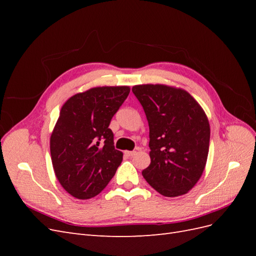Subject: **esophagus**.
<instances>
[{
    "instance_id": "esophagus-1",
    "label": "esophagus",
    "mask_w": 256,
    "mask_h": 256,
    "mask_svg": "<svg viewBox=\"0 0 256 256\" xmlns=\"http://www.w3.org/2000/svg\"><path fill=\"white\" fill-rule=\"evenodd\" d=\"M125 154H127V156H129V157H132V156H134V154H136V150H132V152H125Z\"/></svg>"
}]
</instances>
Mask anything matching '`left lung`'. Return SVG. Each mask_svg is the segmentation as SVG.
I'll return each mask as SVG.
<instances>
[{"label":"left lung","mask_w":256,"mask_h":256,"mask_svg":"<svg viewBox=\"0 0 256 256\" xmlns=\"http://www.w3.org/2000/svg\"><path fill=\"white\" fill-rule=\"evenodd\" d=\"M150 126V164L142 175L160 194L174 198L194 187L206 166L210 127L188 92L162 84L132 88Z\"/></svg>","instance_id":"8db88e82"}]
</instances>
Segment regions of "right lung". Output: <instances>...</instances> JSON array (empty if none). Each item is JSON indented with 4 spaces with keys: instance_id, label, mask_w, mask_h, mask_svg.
Wrapping results in <instances>:
<instances>
[{
    "instance_id": "right-lung-1",
    "label": "right lung",
    "mask_w": 256,
    "mask_h": 256,
    "mask_svg": "<svg viewBox=\"0 0 256 256\" xmlns=\"http://www.w3.org/2000/svg\"><path fill=\"white\" fill-rule=\"evenodd\" d=\"M129 86L94 88L63 104L50 138L54 173L69 194L88 200L99 194L122 160L109 128L129 95Z\"/></svg>"
}]
</instances>
